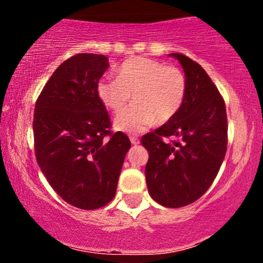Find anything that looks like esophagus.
<instances>
[{"label": "esophagus", "instance_id": "obj_1", "mask_svg": "<svg viewBox=\"0 0 263 263\" xmlns=\"http://www.w3.org/2000/svg\"><path fill=\"white\" fill-rule=\"evenodd\" d=\"M129 141H131L132 144H138V143H140V138H138L137 136H135V135L129 136Z\"/></svg>", "mask_w": 263, "mask_h": 263}]
</instances>
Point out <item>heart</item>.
<instances>
[{"label": "heart", "mask_w": 263, "mask_h": 263, "mask_svg": "<svg viewBox=\"0 0 263 263\" xmlns=\"http://www.w3.org/2000/svg\"><path fill=\"white\" fill-rule=\"evenodd\" d=\"M98 96L114 114H120L131 99L134 104L115 120L119 131L137 134L157 123L171 121L182 108L186 78L179 68L146 57H134L120 65L117 78L98 83Z\"/></svg>", "instance_id": "obj_1"}]
</instances>
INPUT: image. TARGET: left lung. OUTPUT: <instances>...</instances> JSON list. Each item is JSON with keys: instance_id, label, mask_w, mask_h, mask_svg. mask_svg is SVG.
<instances>
[{"instance_id": "8db88e82", "label": "left lung", "mask_w": 263, "mask_h": 263, "mask_svg": "<svg viewBox=\"0 0 263 263\" xmlns=\"http://www.w3.org/2000/svg\"><path fill=\"white\" fill-rule=\"evenodd\" d=\"M171 55L184 69L185 100L171 121L141 142L149 153V195L163 206L180 208L198 200L218 176L228 148V117L224 99L206 71L184 54Z\"/></svg>"}]
</instances>
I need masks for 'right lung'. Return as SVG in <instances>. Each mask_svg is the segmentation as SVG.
<instances>
[{"instance_id":"1","label":"right lung","mask_w":263,"mask_h":263,"mask_svg":"<svg viewBox=\"0 0 263 263\" xmlns=\"http://www.w3.org/2000/svg\"><path fill=\"white\" fill-rule=\"evenodd\" d=\"M107 60L92 53L66 59L39 93L33 116L39 167L63 200L84 210L112 200L131 148L123 132L110 131V115L98 96Z\"/></svg>"}]
</instances>
